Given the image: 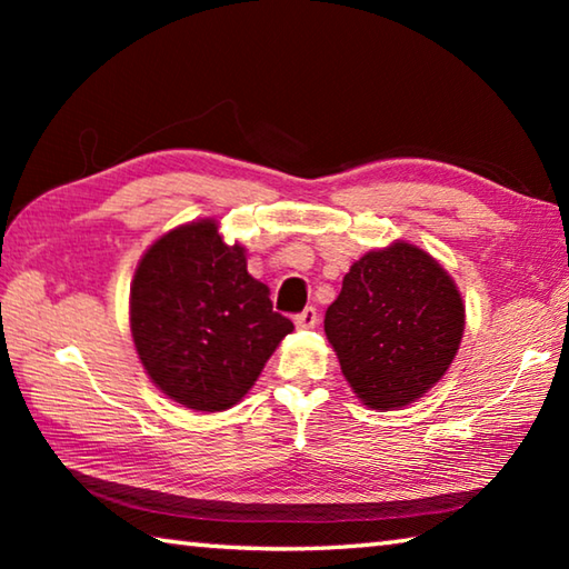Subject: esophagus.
Listing matches in <instances>:
<instances>
[{"label": "esophagus", "instance_id": "34e87169", "mask_svg": "<svg viewBox=\"0 0 569 569\" xmlns=\"http://www.w3.org/2000/svg\"><path fill=\"white\" fill-rule=\"evenodd\" d=\"M293 323L298 326V329H313V326L319 323V313H316L313 306H308V308H303L301 313H296Z\"/></svg>", "mask_w": 569, "mask_h": 569}]
</instances>
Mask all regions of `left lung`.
<instances>
[{"instance_id": "left-lung-1", "label": "left lung", "mask_w": 569, "mask_h": 569, "mask_svg": "<svg viewBox=\"0 0 569 569\" xmlns=\"http://www.w3.org/2000/svg\"><path fill=\"white\" fill-rule=\"evenodd\" d=\"M323 329L356 397L389 411L445 377L465 333V303L435 258L399 240L349 268Z\"/></svg>"}]
</instances>
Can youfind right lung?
<instances>
[{"label": "right lung", "instance_id": "obj_1", "mask_svg": "<svg viewBox=\"0 0 569 569\" xmlns=\"http://www.w3.org/2000/svg\"><path fill=\"white\" fill-rule=\"evenodd\" d=\"M268 286L226 246L216 220L180 226L140 258L130 286V331L152 383L192 411H223L246 397L293 323Z\"/></svg>", "mask_w": 569, "mask_h": 569}]
</instances>
